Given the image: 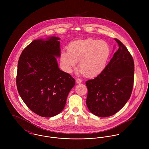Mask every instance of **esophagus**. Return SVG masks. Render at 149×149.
<instances>
[{"label": "esophagus", "mask_w": 149, "mask_h": 149, "mask_svg": "<svg viewBox=\"0 0 149 149\" xmlns=\"http://www.w3.org/2000/svg\"><path fill=\"white\" fill-rule=\"evenodd\" d=\"M76 81L77 84H80L82 83V80L81 79H79V78H77L76 80Z\"/></svg>", "instance_id": "obj_1"}]
</instances>
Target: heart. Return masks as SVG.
Here are the masks:
<instances>
[{"label":"heart","mask_w":149,"mask_h":149,"mask_svg":"<svg viewBox=\"0 0 149 149\" xmlns=\"http://www.w3.org/2000/svg\"><path fill=\"white\" fill-rule=\"evenodd\" d=\"M68 51L62 52L60 56L64 70L71 72L79 61L78 68L81 73L92 77L104 69L110 54V47L105 41L88 38L70 43Z\"/></svg>","instance_id":"b5f03b06"}]
</instances>
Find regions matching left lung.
Returning a JSON list of instances; mask_svg holds the SVG:
<instances>
[{"instance_id":"obj_1","label":"left lung","mask_w":149,"mask_h":149,"mask_svg":"<svg viewBox=\"0 0 149 149\" xmlns=\"http://www.w3.org/2000/svg\"><path fill=\"white\" fill-rule=\"evenodd\" d=\"M118 49L104 69L86 81V106L94 115L108 117L118 112L129 100L134 85V63L123 43L117 38Z\"/></svg>"}]
</instances>
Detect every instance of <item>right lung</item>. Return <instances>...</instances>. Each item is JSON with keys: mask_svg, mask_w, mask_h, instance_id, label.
<instances>
[{"mask_svg": "<svg viewBox=\"0 0 149 149\" xmlns=\"http://www.w3.org/2000/svg\"><path fill=\"white\" fill-rule=\"evenodd\" d=\"M59 38L32 41L19 57L16 77L18 93L33 112L42 117L60 113L75 80L58 68Z\"/></svg>", "mask_w": 149, "mask_h": 149, "instance_id": "obj_1", "label": "right lung"}]
</instances>
